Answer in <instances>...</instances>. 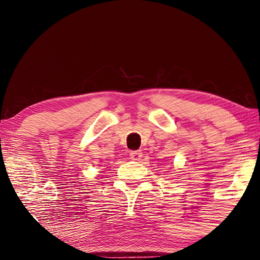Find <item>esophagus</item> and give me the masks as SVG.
Returning a JSON list of instances; mask_svg holds the SVG:
<instances>
[{"instance_id": "1", "label": "esophagus", "mask_w": 260, "mask_h": 260, "mask_svg": "<svg viewBox=\"0 0 260 260\" xmlns=\"http://www.w3.org/2000/svg\"><path fill=\"white\" fill-rule=\"evenodd\" d=\"M142 154L143 153L141 151H133V152H131L129 156L132 159H133V161H139V159H141V157H142Z\"/></svg>"}]
</instances>
